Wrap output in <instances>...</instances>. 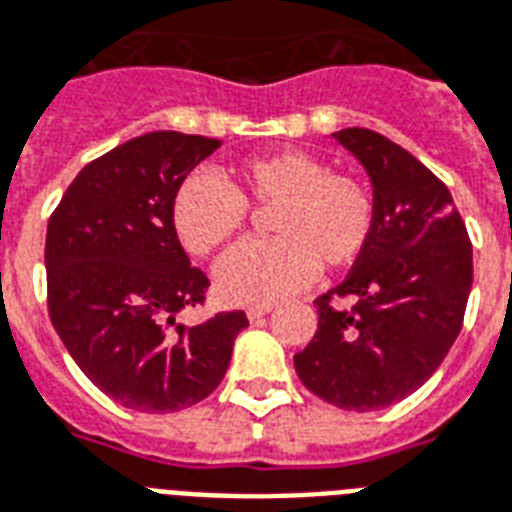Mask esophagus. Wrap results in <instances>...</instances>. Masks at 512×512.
<instances>
[{"mask_svg": "<svg viewBox=\"0 0 512 512\" xmlns=\"http://www.w3.org/2000/svg\"><path fill=\"white\" fill-rule=\"evenodd\" d=\"M270 310H273V305H249L247 307V318H249V321H257V318L268 315Z\"/></svg>", "mask_w": 512, "mask_h": 512, "instance_id": "esophagus-1", "label": "esophagus"}]
</instances>
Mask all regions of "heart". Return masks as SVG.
<instances>
[{
  "label": "heart",
  "instance_id": "b5f03b06",
  "mask_svg": "<svg viewBox=\"0 0 512 512\" xmlns=\"http://www.w3.org/2000/svg\"><path fill=\"white\" fill-rule=\"evenodd\" d=\"M270 207L276 239L244 242L215 265L218 294L236 305H270L313 281L318 268H347L373 234V199L355 176L318 157L284 149L234 162L226 184L191 173L170 202V223L191 255H210L247 223L249 207Z\"/></svg>",
  "mask_w": 512,
  "mask_h": 512
}]
</instances>
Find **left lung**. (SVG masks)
<instances>
[{
    "instance_id": "left-lung-1",
    "label": "left lung",
    "mask_w": 512,
    "mask_h": 512,
    "mask_svg": "<svg viewBox=\"0 0 512 512\" xmlns=\"http://www.w3.org/2000/svg\"><path fill=\"white\" fill-rule=\"evenodd\" d=\"M334 139L373 184V234L350 276L315 299L318 331L294 355L302 384L342 410L405 400L442 365L463 328L473 249L450 189L421 160L368 128ZM334 296H352L336 308Z\"/></svg>"
}]
</instances>
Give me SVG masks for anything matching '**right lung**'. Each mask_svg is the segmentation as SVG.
<instances>
[{"mask_svg": "<svg viewBox=\"0 0 512 512\" xmlns=\"http://www.w3.org/2000/svg\"><path fill=\"white\" fill-rule=\"evenodd\" d=\"M218 139L152 131L110 149L76 176L49 218L47 305L54 331L91 384L123 407L176 413L223 381L242 310L176 323L210 281L170 223L178 184Z\"/></svg>", "mask_w": 512, "mask_h": 512, "instance_id": "1", "label": "right lung"}]
</instances>
